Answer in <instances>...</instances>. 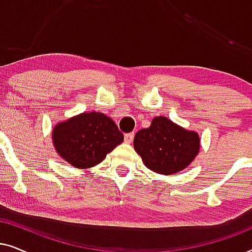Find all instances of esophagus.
<instances>
[{
	"mask_svg": "<svg viewBox=\"0 0 252 252\" xmlns=\"http://www.w3.org/2000/svg\"><path fill=\"white\" fill-rule=\"evenodd\" d=\"M133 139H134V133L125 134V142L126 143H132Z\"/></svg>",
	"mask_w": 252,
	"mask_h": 252,
	"instance_id": "obj_1",
	"label": "esophagus"
}]
</instances>
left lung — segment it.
<instances>
[{
	"mask_svg": "<svg viewBox=\"0 0 252 252\" xmlns=\"http://www.w3.org/2000/svg\"><path fill=\"white\" fill-rule=\"evenodd\" d=\"M134 150L143 164L156 173L171 175L185 170L199 153L197 132L186 129L164 116L151 120L148 128L134 136Z\"/></svg>",
	"mask_w": 252,
	"mask_h": 252,
	"instance_id": "1",
	"label": "left lung"
}]
</instances>
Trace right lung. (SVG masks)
<instances>
[{"instance_id":"obj_1","label":"right lung","mask_w":252,"mask_h":252,"mask_svg":"<svg viewBox=\"0 0 252 252\" xmlns=\"http://www.w3.org/2000/svg\"><path fill=\"white\" fill-rule=\"evenodd\" d=\"M55 150L77 168H91L124 141L116 123L102 112H82L56 124L51 133Z\"/></svg>"}]
</instances>
